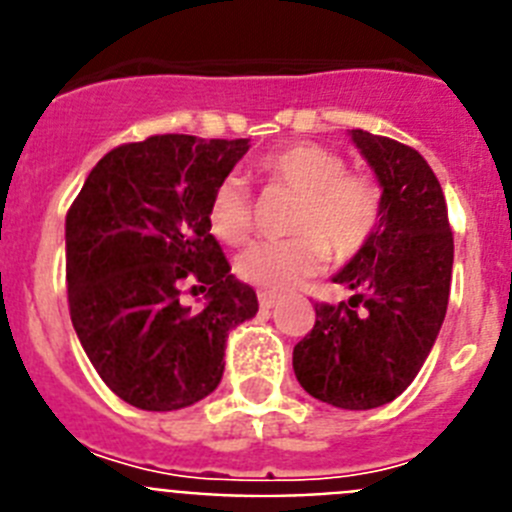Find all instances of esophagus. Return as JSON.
I'll return each instance as SVG.
<instances>
[{"mask_svg":"<svg viewBox=\"0 0 512 512\" xmlns=\"http://www.w3.org/2000/svg\"><path fill=\"white\" fill-rule=\"evenodd\" d=\"M277 300H279L277 292H259V305L266 307V310L277 305Z\"/></svg>","mask_w":512,"mask_h":512,"instance_id":"1","label":"esophagus"}]
</instances>
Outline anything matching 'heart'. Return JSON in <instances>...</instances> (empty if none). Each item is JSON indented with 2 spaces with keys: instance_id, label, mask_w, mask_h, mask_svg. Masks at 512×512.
<instances>
[{
  "instance_id": "obj_1",
  "label": "heart",
  "mask_w": 512,
  "mask_h": 512,
  "mask_svg": "<svg viewBox=\"0 0 512 512\" xmlns=\"http://www.w3.org/2000/svg\"><path fill=\"white\" fill-rule=\"evenodd\" d=\"M266 187L297 194L287 241L256 243L235 261V271L253 287L282 292L318 274L328 261L359 256L377 235L384 194L366 171L346 169V158L320 143H292L256 164ZM207 225L217 241L241 246L253 230V200L241 179L225 176L207 202Z\"/></svg>"
}]
</instances>
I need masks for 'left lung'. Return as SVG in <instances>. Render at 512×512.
<instances>
[{"label":"left lung","instance_id":"obj_1","mask_svg":"<svg viewBox=\"0 0 512 512\" xmlns=\"http://www.w3.org/2000/svg\"><path fill=\"white\" fill-rule=\"evenodd\" d=\"M351 138L382 184V225L333 277L356 295L315 302L292 366L315 400L372 410L408 390L431 354L449 307L454 235L441 184L415 148L366 130Z\"/></svg>","mask_w":512,"mask_h":512}]
</instances>
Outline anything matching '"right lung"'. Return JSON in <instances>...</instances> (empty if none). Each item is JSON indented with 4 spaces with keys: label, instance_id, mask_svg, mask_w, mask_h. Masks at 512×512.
<instances>
[{
    "label": "right lung",
    "instance_id": "1",
    "mask_svg": "<svg viewBox=\"0 0 512 512\" xmlns=\"http://www.w3.org/2000/svg\"><path fill=\"white\" fill-rule=\"evenodd\" d=\"M248 140L151 135L112 148L66 212V282L76 336L102 382L140 410L189 408L225 369L228 330L259 300L230 274L207 202ZM184 286L208 292L192 313Z\"/></svg>",
    "mask_w": 512,
    "mask_h": 512
}]
</instances>
